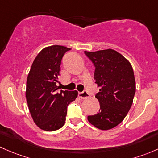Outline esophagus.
Returning a JSON list of instances; mask_svg holds the SVG:
<instances>
[{
	"mask_svg": "<svg viewBox=\"0 0 158 158\" xmlns=\"http://www.w3.org/2000/svg\"><path fill=\"white\" fill-rule=\"evenodd\" d=\"M78 96H79V98H80L82 99H85L87 98H89V94H88V93L86 92L85 91H83V92H79Z\"/></svg>",
	"mask_w": 158,
	"mask_h": 158,
	"instance_id": "1",
	"label": "esophagus"
}]
</instances>
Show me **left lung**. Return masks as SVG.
Listing matches in <instances>:
<instances>
[{
    "label": "left lung",
    "mask_w": 158,
    "mask_h": 158,
    "mask_svg": "<svg viewBox=\"0 0 158 158\" xmlns=\"http://www.w3.org/2000/svg\"><path fill=\"white\" fill-rule=\"evenodd\" d=\"M94 64L95 83L100 87L95 97L100 103L99 112L88 116V120L101 130L119 125L132 104L135 80L130 63L113 49L85 51Z\"/></svg>",
    "instance_id": "1"
}]
</instances>
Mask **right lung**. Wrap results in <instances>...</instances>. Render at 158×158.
<instances>
[{
	"mask_svg": "<svg viewBox=\"0 0 158 158\" xmlns=\"http://www.w3.org/2000/svg\"><path fill=\"white\" fill-rule=\"evenodd\" d=\"M69 50L61 45L42 49L28 75V107L35 123L43 130L51 132L60 129L65 123L67 106L77 98V91H59L57 85L61 60Z\"/></svg>",
	"mask_w": 158,
	"mask_h": 158,
	"instance_id": "add662e5",
	"label": "right lung"
}]
</instances>
